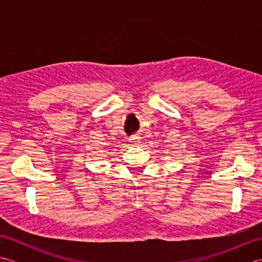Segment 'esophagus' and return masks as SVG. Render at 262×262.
<instances>
[{"label": "esophagus", "instance_id": "1", "mask_svg": "<svg viewBox=\"0 0 262 262\" xmlns=\"http://www.w3.org/2000/svg\"><path fill=\"white\" fill-rule=\"evenodd\" d=\"M130 143L133 144V145H140V137L137 136H133L130 137Z\"/></svg>", "mask_w": 262, "mask_h": 262}]
</instances>
